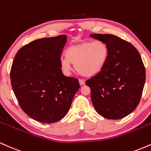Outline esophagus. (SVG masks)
<instances>
[{
    "mask_svg": "<svg viewBox=\"0 0 151 151\" xmlns=\"http://www.w3.org/2000/svg\"><path fill=\"white\" fill-rule=\"evenodd\" d=\"M79 84H80V85H81V86L84 85V84H85V80H84V79H79Z\"/></svg>",
    "mask_w": 151,
    "mask_h": 151,
    "instance_id": "1",
    "label": "esophagus"
}]
</instances>
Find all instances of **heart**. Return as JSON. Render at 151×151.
Instances as JSON below:
<instances>
[{"label":"heart","instance_id":"1","mask_svg":"<svg viewBox=\"0 0 151 151\" xmlns=\"http://www.w3.org/2000/svg\"><path fill=\"white\" fill-rule=\"evenodd\" d=\"M109 47L104 41H83L67 48L66 57L60 60V67L65 75L71 73V64L81 75L91 77L103 70L109 58Z\"/></svg>","mask_w":151,"mask_h":151}]
</instances>
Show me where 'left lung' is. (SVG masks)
Masks as SVG:
<instances>
[{
  "mask_svg": "<svg viewBox=\"0 0 151 151\" xmlns=\"http://www.w3.org/2000/svg\"><path fill=\"white\" fill-rule=\"evenodd\" d=\"M104 41L109 54L105 67L86 81L91 101L106 119H120L136 109L141 100L145 70L141 55L131 43L111 34H91Z\"/></svg>",
  "mask_w": 151,
  "mask_h": 151,
  "instance_id": "8db88e82",
  "label": "left lung"
}]
</instances>
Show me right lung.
I'll list each match as a JSON object with an SVG mask.
<instances>
[{
  "instance_id": "add662e5",
  "label": "right lung",
  "mask_w": 151,
  "mask_h": 151,
  "mask_svg": "<svg viewBox=\"0 0 151 151\" xmlns=\"http://www.w3.org/2000/svg\"><path fill=\"white\" fill-rule=\"evenodd\" d=\"M66 42L65 35L35 40L18 50L12 64L10 77L19 105L40 122L65 117L80 87L78 79L66 77L60 67Z\"/></svg>"
}]
</instances>
